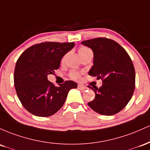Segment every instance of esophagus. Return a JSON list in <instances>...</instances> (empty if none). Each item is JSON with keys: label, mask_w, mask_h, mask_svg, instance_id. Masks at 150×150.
<instances>
[{"label": "esophagus", "mask_w": 150, "mask_h": 150, "mask_svg": "<svg viewBox=\"0 0 150 150\" xmlns=\"http://www.w3.org/2000/svg\"><path fill=\"white\" fill-rule=\"evenodd\" d=\"M86 88V86H85L83 85V84H78V88H79V89H84Z\"/></svg>", "instance_id": "34e87169"}]
</instances>
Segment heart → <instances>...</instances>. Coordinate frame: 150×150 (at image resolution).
Segmentation results:
<instances>
[{"label": "heart", "instance_id": "obj_1", "mask_svg": "<svg viewBox=\"0 0 150 150\" xmlns=\"http://www.w3.org/2000/svg\"><path fill=\"white\" fill-rule=\"evenodd\" d=\"M78 52H79V54L80 55V57H81V58L83 57L86 56V54H88L89 53H92V51L91 50V49H89L88 47H87L86 46L80 47L79 48ZM64 59H65V57H64L62 59V62L64 60ZM69 76L71 79H80L81 77V74L79 71H77L72 70L69 72Z\"/></svg>", "mask_w": 150, "mask_h": 150}]
</instances>
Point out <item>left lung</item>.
I'll list each match as a JSON object with an SVG mask.
<instances>
[{"mask_svg": "<svg viewBox=\"0 0 150 150\" xmlns=\"http://www.w3.org/2000/svg\"><path fill=\"white\" fill-rule=\"evenodd\" d=\"M81 44L93 52V65L88 74L103 81L100 88L88 86L96 93L88 106L101 115H115L127 105L133 95L135 71L132 60L125 49L110 39L93 38Z\"/></svg>", "mask_w": 150, "mask_h": 150, "instance_id": "obj_1", "label": "left lung"}]
</instances>
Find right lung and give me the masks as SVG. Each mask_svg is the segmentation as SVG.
I'll list each match as a JSON object with an SVG mask.
<instances>
[{"label":"right lung","instance_id":"add662e5","mask_svg":"<svg viewBox=\"0 0 150 150\" xmlns=\"http://www.w3.org/2000/svg\"><path fill=\"white\" fill-rule=\"evenodd\" d=\"M74 46V42H45L30 47L18 58L15 88L22 105L30 113L40 117L54 115L63 106L69 90L77 87L72 81L57 87L47 79V75L59 68L62 58Z\"/></svg>","mask_w":150,"mask_h":150}]
</instances>
